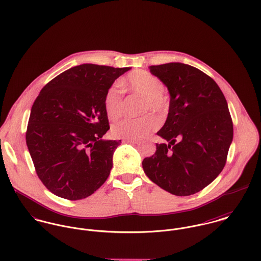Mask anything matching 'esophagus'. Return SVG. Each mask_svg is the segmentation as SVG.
<instances>
[{"label": "esophagus", "mask_w": 261, "mask_h": 261, "mask_svg": "<svg viewBox=\"0 0 261 261\" xmlns=\"http://www.w3.org/2000/svg\"><path fill=\"white\" fill-rule=\"evenodd\" d=\"M138 141L137 140H123V143H127V144H136Z\"/></svg>", "instance_id": "1"}]
</instances>
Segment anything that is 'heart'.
I'll return each mask as SVG.
<instances>
[{"mask_svg": "<svg viewBox=\"0 0 261 261\" xmlns=\"http://www.w3.org/2000/svg\"><path fill=\"white\" fill-rule=\"evenodd\" d=\"M123 88H127L132 93L146 99L143 112H150L160 115L165 114L169 105L163 96L165 86L161 79L146 70H136L120 82ZM123 94L118 83L113 84L107 91L105 97V108L109 117L118 118L123 112ZM160 125V121L152 115H145L140 118H124L113 124V137L123 140H138L147 137L154 132Z\"/></svg>", "mask_w": 261, "mask_h": 261, "instance_id": "obj_1", "label": "heart"}]
</instances>
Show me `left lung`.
<instances>
[{
  "mask_svg": "<svg viewBox=\"0 0 261 261\" xmlns=\"http://www.w3.org/2000/svg\"><path fill=\"white\" fill-rule=\"evenodd\" d=\"M168 87L167 120L156 133L169 144H156L143 161L149 180L176 196L193 195L223 170L233 140L228 105L217 83L201 70L180 62L149 66Z\"/></svg>",
  "mask_w": 261,
  "mask_h": 261,
  "instance_id": "8db88e82",
  "label": "left lung"
}]
</instances>
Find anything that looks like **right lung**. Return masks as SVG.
Segmentation results:
<instances>
[{
  "label": "right lung",
  "mask_w": 261,
  "mask_h": 261,
  "mask_svg": "<svg viewBox=\"0 0 261 261\" xmlns=\"http://www.w3.org/2000/svg\"><path fill=\"white\" fill-rule=\"evenodd\" d=\"M130 67L81 64L56 76L33 103L26 143L39 179L51 193L80 200L107 181L121 141L110 129L107 91Z\"/></svg>",
  "instance_id": "obj_1"
}]
</instances>
